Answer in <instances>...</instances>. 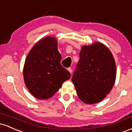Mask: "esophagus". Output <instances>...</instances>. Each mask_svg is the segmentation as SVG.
<instances>
[{
  "mask_svg": "<svg viewBox=\"0 0 132 132\" xmlns=\"http://www.w3.org/2000/svg\"><path fill=\"white\" fill-rule=\"evenodd\" d=\"M68 71H69V72H70V73L71 74V73H72V69H71V68H68Z\"/></svg>",
  "mask_w": 132,
  "mask_h": 132,
  "instance_id": "34e87169",
  "label": "esophagus"
}]
</instances>
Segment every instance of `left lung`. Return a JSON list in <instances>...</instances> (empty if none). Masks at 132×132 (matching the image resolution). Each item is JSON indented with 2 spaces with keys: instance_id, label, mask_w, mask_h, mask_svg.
<instances>
[{
  "instance_id": "left-lung-1",
  "label": "left lung",
  "mask_w": 132,
  "mask_h": 132,
  "mask_svg": "<svg viewBox=\"0 0 132 132\" xmlns=\"http://www.w3.org/2000/svg\"><path fill=\"white\" fill-rule=\"evenodd\" d=\"M72 81L79 98L83 102H99L114 85L116 65L111 51L104 44L83 46L79 53Z\"/></svg>"
}]
</instances>
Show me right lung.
<instances>
[{"instance_id":"right-lung-1","label":"right lung","mask_w":132,"mask_h":132,"mask_svg":"<svg viewBox=\"0 0 132 132\" xmlns=\"http://www.w3.org/2000/svg\"><path fill=\"white\" fill-rule=\"evenodd\" d=\"M55 38L47 37L37 42L27 55L23 78L30 93L38 99H47L56 92L71 74L61 64V56Z\"/></svg>"}]
</instances>
